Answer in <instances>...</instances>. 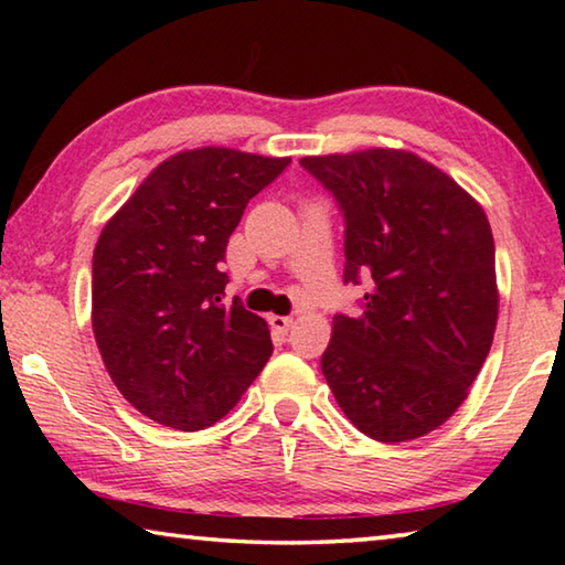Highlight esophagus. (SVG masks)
I'll return each mask as SVG.
<instances>
[{
	"label": "esophagus",
	"mask_w": 565,
	"mask_h": 565,
	"mask_svg": "<svg viewBox=\"0 0 565 565\" xmlns=\"http://www.w3.org/2000/svg\"><path fill=\"white\" fill-rule=\"evenodd\" d=\"M269 323H271V329H276V331H289L291 329V323H294V319L291 317H269Z\"/></svg>",
	"instance_id": "esophagus-1"
}]
</instances>
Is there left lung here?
<instances>
[{"label":"left lung","instance_id":"8db88e82","mask_svg":"<svg viewBox=\"0 0 565 565\" xmlns=\"http://www.w3.org/2000/svg\"><path fill=\"white\" fill-rule=\"evenodd\" d=\"M343 216V284L369 281L359 317L337 313L321 371L369 438L426 436L463 404L491 351L499 291L483 209L411 151L303 157Z\"/></svg>","mask_w":565,"mask_h":565}]
</instances>
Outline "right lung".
Returning <instances> with one entry per match:
<instances>
[{
    "label": "right lung",
    "mask_w": 565,
    "mask_h": 565,
    "mask_svg": "<svg viewBox=\"0 0 565 565\" xmlns=\"http://www.w3.org/2000/svg\"><path fill=\"white\" fill-rule=\"evenodd\" d=\"M291 159L204 147L151 171L109 218L92 259V327L129 404L202 431L262 374L274 343L242 299L224 301L226 244L246 204Z\"/></svg>",
    "instance_id": "right-lung-1"
}]
</instances>
